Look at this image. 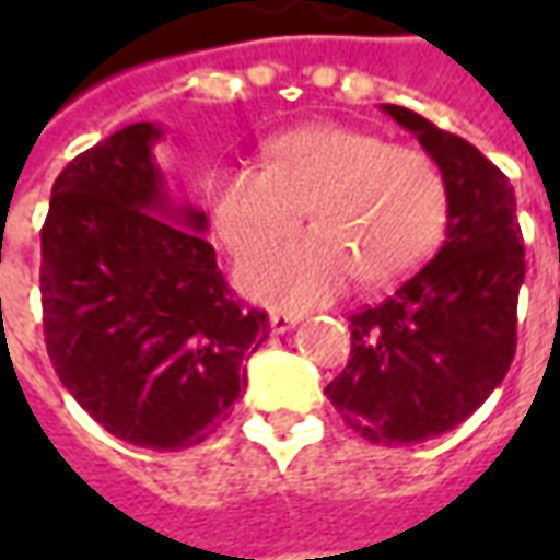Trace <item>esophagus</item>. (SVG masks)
Here are the masks:
<instances>
[{
  "label": "esophagus",
  "mask_w": 560,
  "mask_h": 560,
  "mask_svg": "<svg viewBox=\"0 0 560 560\" xmlns=\"http://www.w3.org/2000/svg\"><path fill=\"white\" fill-rule=\"evenodd\" d=\"M299 324V314H287V312H273L268 317V327H270V334H290L292 327Z\"/></svg>",
  "instance_id": "34e87169"
}]
</instances>
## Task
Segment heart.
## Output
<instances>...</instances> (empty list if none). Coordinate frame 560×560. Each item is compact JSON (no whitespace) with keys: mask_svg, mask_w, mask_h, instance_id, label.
Returning a JSON list of instances; mask_svg holds the SVG:
<instances>
[{"mask_svg":"<svg viewBox=\"0 0 560 560\" xmlns=\"http://www.w3.org/2000/svg\"><path fill=\"white\" fill-rule=\"evenodd\" d=\"M268 167L226 164L205 180L218 240L248 255L298 223L312 231L261 249L240 268V287L283 308L327 302L349 287H380L415 270L436 248L448 214L440 164L349 124H305L265 145Z\"/></svg>","mask_w":560,"mask_h":560,"instance_id":"b5f03b06","label":"heart"}]
</instances>
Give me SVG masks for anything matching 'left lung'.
Instances as JSON below:
<instances>
[{
  "label": "left lung",
  "instance_id": "8db88e82",
  "mask_svg": "<svg viewBox=\"0 0 560 560\" xmlns=\"http://www.w3.org/2000/svg\"><path fill=\"white\" fill-rule=\"evenodd\" d=\"M383 112L440 164L445 243L396 292L349 317L352 355L324 393L361 440L415 445L455 430L505 380L527 268L505 174L418 112Z\"/></svg>",
  "mask_w": 560,
  "mask_h": 560
}]
</instances>
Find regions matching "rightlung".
Here are the masks:
<instances>
[{"instance_id":"1","label":"right lung","mask_w":560,"mask_h":560,"mask_svg":"<svg viewBox=\"0 0 560 560\" xmlns=\"http://www.w3.org/2000/svg\"><path fill=\"white\" fill-rule=\"evenodd\" d=\"M159 124L80 152L43 224V334L65 389L112 436L180 452L208 440L246 389L268 314L224 283L205 211L174 205Z\"/></svg>"}]
</instances>
